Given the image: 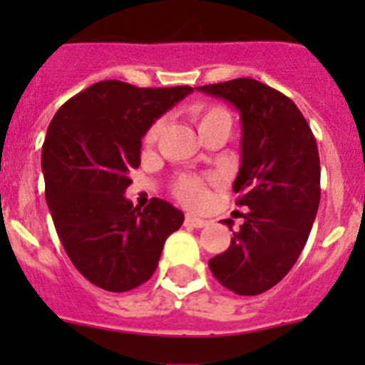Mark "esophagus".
I'll use <instances>...</instances> for the list:
<instances>
[{"label": "esophagus", "instance_id": "1", "mask_svg": "<svg viewBox=\"0 0 365 365\" xmlns=\"http://www.w3.org/2000/svg\"><path fill=\"white\" fill-rule=\"evenodd\" d=\"M185 225H186V227L202 228V227H206V225H208V221H205V219L197 217V215H193V214H186Z\"/></svg>", "mask_w": 365, "mask_h": 365}]
</instances>
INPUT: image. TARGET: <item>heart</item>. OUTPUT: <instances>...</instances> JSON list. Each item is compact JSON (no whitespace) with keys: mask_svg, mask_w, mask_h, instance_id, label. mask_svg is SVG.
Returning <instances> with one entry per match:
<instances>
[{"mask_svg":"<svg viewBox=\"0 0 365 365\" xmlns=\"http://www.w3.org/2000/svg\"><path fill=\"white\" fill-rule=\"evenodd\" d=\"M195 118L199 122V130L206 128V125L217 124V122H232L230 113L225 108H219V106H210V108H199L195 111ZM163 120H157L146 133V143L151 144L159 138L160 131H163ZM175 195L190 206H201L208 201V190H206L205 180H201L199 177L185 175L180 177L175 182Z\"/></svg>","mask_w":365,"mask_h":365,"instance_id":"heart-1","label":"heart"}]
</instances>
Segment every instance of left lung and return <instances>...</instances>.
<instances>
[{"label": "left lung", "mask_w": 365, "mask_h": 365, "mask_svg": "<svg viewBox=\"0 0 365 365\" xmlns=\"http://www.w3.org/2000/svg\"><path fill=\"white\" fill-rule=\"evenodd\" d=\"M240 111L237 205L250 208L228 250L208 261L222 287L256 296L282 282L307 243L320 205L316 138L289 96L252 78L197 87ZM232 228L230 219H225Z\"/></svg>", "instance_id": "left-lung-1"}]
</instances>
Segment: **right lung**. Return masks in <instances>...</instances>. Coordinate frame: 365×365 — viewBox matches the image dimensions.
I'll use <instances>...</instances> for the list:
<instances>
[{
    "instance_id": "1",
    "label": "right lung",
    "mask_w": 365,
    "mask_h": 365,
    "mask_svg": "<svg viewBox=\"0 0 365 365\" xmlns=\"http://www.w3.org/2000/svg\"><path fill=\"white\" fill-rule=\"evenodd\" d=\"M192 91L104 80L67 100L51 120L41 148L47 206L73 265L104 291L146 283L164 241L185 221L163 199L140 210L124 192L140 166L146 131Z\"/></svg>"
}]
</instances>
